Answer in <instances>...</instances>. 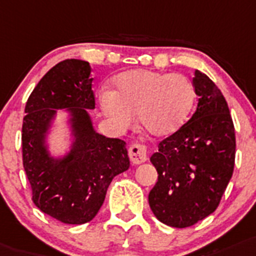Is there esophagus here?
I'll return each instance as SVG.
<instances>
[{"label":"esophagus","instance_id":"esophagus-1","mask_svg":"<svg viewBox=\"0 0 256 256\" xmlns=\"http://www.w3.org/2000/svg\"><path fill=\"white\" fill-rule=\"evenodd\" d=\"M128 156H130V160L134 165L143 164L148 160L147 147L143 144H139V143H134L128 150Z\"/></svg>","mask_w":256,"mask_h":256}]
</instances>
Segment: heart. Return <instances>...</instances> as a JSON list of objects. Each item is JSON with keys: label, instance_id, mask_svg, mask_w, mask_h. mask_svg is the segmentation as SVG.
Wrapping results in <instances>:
<instances>
[{"label": "heart", "instance_id": "obj_1", "mask_svg": "<svg viewBox=\"0 0 256 256\" xmlns=\"http://www.w3.org/2000/svg\"><path fill=\"white\" fill-rule=\"evenodd\" d=\"M114 91L102 90L98 102L104 116L118 130L134 124L135 114L154 136L176 132L194 106L195 90L188 76L152 70H130L114 79Z\"/></svg>", "mask_w": 256, "mask_h": 256}]
</instances>
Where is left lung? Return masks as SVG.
<instances>
[{
  "label": "left lung",
  "mask_w": 256,
  "mask_h": 256,
  "mask_svg": "<svg viewBox=\"0 0 256 256\" xmlns=\"http://www.w3.org/2000/svg\"><path fill=\"white\" fill-rule=\"evenodd\" d=\"M192 86L196 110L150 158L158 177L148 203L158 220L173 228L191 226L214 212L234 169L236 135L226 100L199 70Z\"/></svg>",
  "instance_id": "8db88e82"
}]
</instances>
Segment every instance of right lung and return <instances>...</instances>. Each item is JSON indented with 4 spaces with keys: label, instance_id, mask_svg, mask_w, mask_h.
<instances>
[{
    "label": "right lung",
    "instance_id": "right-lung-1",
    "mask_svg": "<svg viewBox=\"0 0 256 256\" xmlns=\"http://www.w3.org/2000/svg\"><path fill=\"white\" fill-rule=\"evenodd\" d=\"M92 68L65 60L38 82L26 104L22 128L23 166L36 207L65 224H86L98 214L112 180L128 170L126 143L94 128ZM58 112L66 114L70 144L54 154L48 134Z\"/></svg>",
    "mask_w": 256,
    "mask_h": 256
}]
</instances>
